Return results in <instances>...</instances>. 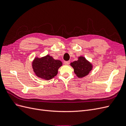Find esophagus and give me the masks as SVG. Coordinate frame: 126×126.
<instances>
[{"instance_id": "34e87169", "label": "esophagus", "mask_w": 126, "mask_h": 126, "mask_svg": "<svg viewBox=\"0 0 126 126\" xmlns=\"http://www.w3.org/2000/svg\"><path fill=\"white\" fill-rule=\"evenodd\" d=\"M63 63L64 64H69L70 63V62L69 61H64Z\"/></svg>"}]
</instances>
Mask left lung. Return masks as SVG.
<instances>
[{
	"mask_svg": "<svg viewBox=\"0 0 126 126\" xmlns=\"http://www.w3.org/2000/svg\"><path fill=\"white\" fill-rule=\"evenodd\" d=\"M74 69V72L79 78H82L88 75L92 69L93 66L85 57H79L77 61H75L70 63Z\"/></svg>",
	"mask_w": 126,
	"mask_h": 126,
	"instance_id": "1",
	"label": "left lung"
}]
</instances>
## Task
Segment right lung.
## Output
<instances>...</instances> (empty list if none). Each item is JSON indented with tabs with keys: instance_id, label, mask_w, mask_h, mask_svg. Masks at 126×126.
<instances>
[{
	"instance_id": "1",
	"label": "right lung",
	"mask_w": 126,
	"mask_h": 126,
	"mask_svg": "<svg viewBox=\"0 0 126 126\" xmlns=\"http://www.w3.org/2000/svg\"><path fill=\"white\" fill-rule=\"evenodd\" d=\"M32 65L37 76L48 80L57 75L59 68L62 66V63L59 60H55L51 56L47 55L41 58H35Z\"/></svg>"
}]
</instances>
